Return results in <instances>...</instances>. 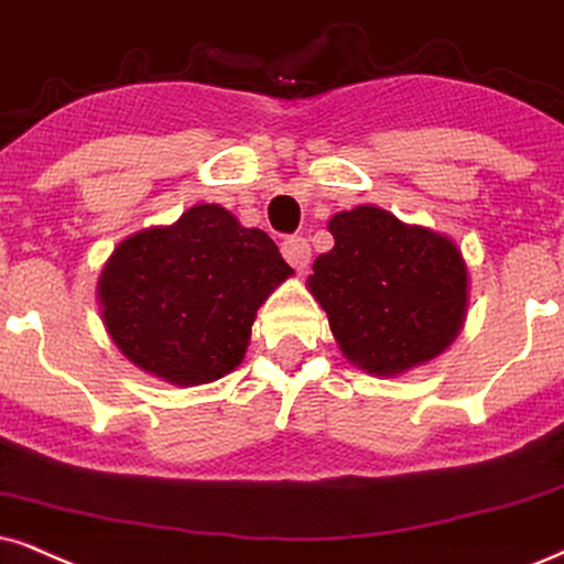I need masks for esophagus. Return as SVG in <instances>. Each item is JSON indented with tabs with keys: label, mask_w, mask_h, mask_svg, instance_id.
Masks as SVG:
<instances>
[{
	"label": "esophagus",
	"mask_w": 564,
	"mask_h": 564,
	"mask_svg": "<svg viewBox=\"0 0 564 564\" xmlns=\"http://www.w3.org/2000/svg\"><path fill=\"white\" fill-rule=\"evenodd\" d=\"M281 252H283V258H286L289 265L296 270V273H304L306 265H310V260H312L310 241L302 237H289L281 245Z\"/></svg>",
	"instance_id": "1"
}]
</instances>
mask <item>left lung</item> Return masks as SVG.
Returning <instances> with one entry per match:
<instances>
[{
	"mask_svg": "<svg viewBox=\"0 0 564 564\" xmlns=\"http://www.w3.org/2000/svg\"><path fill=\"white\" fill-rule=\"evenodd\" d=\"M335 245L319 254L306 289L323 306L348 365L398 377L453 346L468 312L460 247L377 205L335 213Z\"/></svg>",
	"mask_w": 564,
	"mask_h": 564,
	"instance_id": "8db88e82",
	"label": "left lung"
}]
</instances>
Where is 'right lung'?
I'll list each match as a JSON object with an SVG mask.
<instances>
[{
    "label": "right lung",
    "instance_id": "right-lung-1",
    "mask_svg": "<svg viewBox=\"0 0 564 564\" xmlns=\"http://www.w3.org/2000/svg\"><path fill=\"white\" fill-rule=\"evenodd\" d=\"M294 275L262 229L199 203L113 247L98 275L106 333L127 361L180 388L216 382L245 359L258 310Z\"/></svg>",
    "mask_w": 564,
    "mask_h": 564
}]
</instances>
